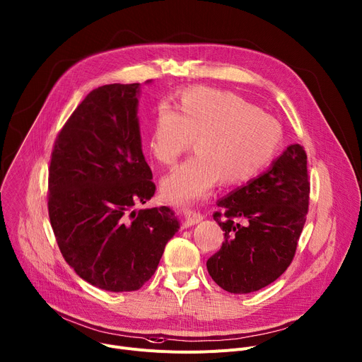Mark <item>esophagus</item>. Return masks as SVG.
Segmentation results:
<instances>
[{
    "label": "esophagus",
    "mask_w": 362,
    "mask_h": 362,
    "mask_svg": "<svg viewBox=\"0 0 362 362\" xmlns=\"http://www.w3.org/2000/svg\"><path fill=\"white\" fill-rule=\"evenodd\" d=\"M205 218V215L198 209H186L185 211V225L192 226L194 223L201 222Z\"/></svg>",
    "instance_id": "34e87169"
}]
</instances>
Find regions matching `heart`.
Masks as SVG:
<instances>
[{
  "label": "heart",
  "instance_id": "obj_1",
  "mask_svg": "<svg viewBox=\"0 0 362 362\" xmlns=\"http://www.w3.org/2000/svg\"><path fill=\"white\" fill-rule=\"evenodd\" d=\"M177 112L156 108L148 150L163 166H172L194 143L196 156L175 168L161 190L175 204L199 201L221 180L241 185L254 179L274 158L281 127L237 93L192 86L179 95Z\"/></svg>",
  "mask_w": 362,
  "mask_h": 362
}]
</instances>
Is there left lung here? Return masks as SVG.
Wrapping results in <instances>:
<instances>
[{"label": "left lung", "mask_w": 362, "mask_h": 362, "mask_svg": "<svg viewBox=\"0 0 362 362\" xmlns=\"http://www.w3.org/2000/svg\"><path fill=\"white\" fill-rule=\"evenodd\" d=\"M309 193L306 151L291 144L264 175L221 199L214 219L225 231V241L206 261L214 281L244 294L277 280L298 248Z\"/></svg>", "instance_id": "left-lung-1"}]
</instances>
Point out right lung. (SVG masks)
<instances>
[{
  "mask_svg": "<svg viewBox=\"0 0 362 362\" xmlns=\"http://www.w3.org/2000/svg\"><path fill=\"white\" fill-rule=\"evenodd\" d=\"M139 90H90L59 131L49 168V218L64 261L114 293L143 287L179 229L168 206L134 209L156 192L141 151Z\"/></svg>",
  "mask_w": 362,
  "mask_h": 362,
  "instance_id": "1",
  "label": "right lung"
}]
</instances>
